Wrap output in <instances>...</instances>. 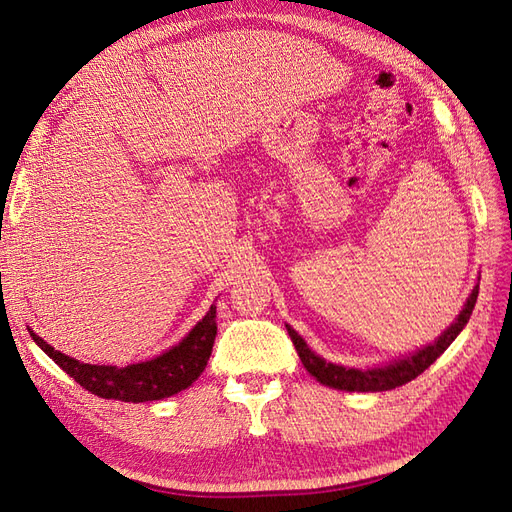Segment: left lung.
Wrapping results in <instances>:
<instances>
[{
    "mask_svg": "<svg viewBox=\"0 0 512 512\" xmlns=\"http://www.w3.org/2000/svg\"><path fill=\"white\" fill-rule=\"evenodd\" d=\"M476 297H478V284L472 288L470 297L466 299V303H463V309L455 318V322L451 324V327H446V331L436 339V342L418 348L406 356H399V359L386 363V365L367 367V369L346 367V365L324 361L322 356H318L312 348L307 346L305 339L297 331H294L290 324H286V329H288V335L292 339L294 348H297V352H299V359H301L303 367L320 384L331 386V389H337V391H348V393L391 391V389H395V386H401V384L414 380L416 376H421L423 371L455 342V337L463 331V327H466L470 316H472Z\"/></svg>",
    "mask_w": 512,
    "mask_h": 512,
    "instance_id": "left-lung-1",
    "label": "left lung"
}]
</instances>
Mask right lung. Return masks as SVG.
<instances>
[{
  "label": "right lung",
  "mask_w": 512,
  "mask_h": 512,
  "mask_svg": "<svg viewBox=\"0 0 512 512\" xmlns=\"http://www.w3.org/2000/svg\"><path fill=\"white\" fill-rule=\"evenodd\" d=\"M29 335L66 374H70V378H74L89 393L102 399L143 404V401L177 395L198 380L211 356L218 324H215V305H211L205 318L196 322L194 329L179 344L153 356L149 361L130 363L126 367L76 361L72 356L55 350L51 344H46L32 329H29Z\"/></svg>",
  "instance_id": "right-lung-1"
}]
</instances>
